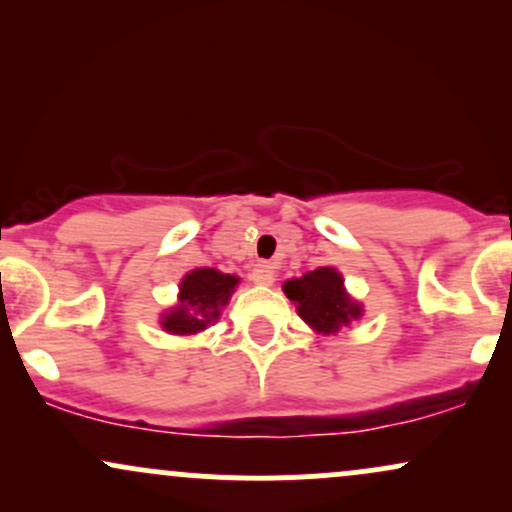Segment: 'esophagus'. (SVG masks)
I'll list each match as a JSON object with an SVG mask.
<instances>
[{
    "label": "esophagus",
    "instance_id": "esophagus-1",
    "mask_svg": "<svg viewBox=\"0 0 512 512\" xmlns=\"http://www.w3.org/2000/svg\"><path fill=\"white\" fill-rule=\"evenodd\" d=\"M274 276H276V267L272 262H257L255 267L250 269V279L255 281V284H274Z\"/></svg>",
    "mask_w": 512,
    "mask_h": 512
}]
</instances>
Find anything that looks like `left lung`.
Wrapping results in <instances>:
<instances>
[{"label":"left lung","mask_w":512,"mask_h":512,"mask_svg":"<svg viewBox=\"0 0 512 512\" xmlns=\"http://www.w3.org/2000/svg\"><path fill=\"white\" fill-rule=\"evenodd\" d=\"M284 291L296 303L298 315L317 332H337L361 315L358 303L344 293V279L332 267H320L301 279L286 281Z\"/></svg>","instance_id":"left-lung-1"}]
</instances>
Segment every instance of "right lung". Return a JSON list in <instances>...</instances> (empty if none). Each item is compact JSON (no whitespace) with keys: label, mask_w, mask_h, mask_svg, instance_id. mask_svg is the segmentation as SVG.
<instances>
[{"label":"right lung","mask_w":512,"mask_h":512,"mask_svg":"<svg viewBox=\"0 0 512 512\" xmlns=\"http://www.w3.org/2000/svg\"><path fill=\"white\" fill-rule=\"evenodd\" d=\"M238 276L221 274L216 269H195L182 279L180 305L163 315V330L173 334H195L219 317L236 289Z\"/></svg>","instance_id":"add662e5"}]
</instances>
